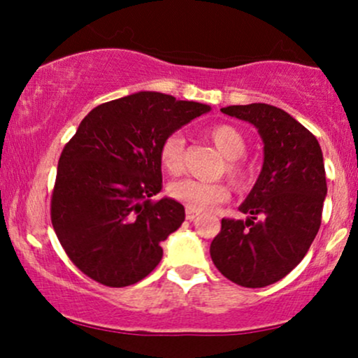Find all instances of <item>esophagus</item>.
I'll return each instance as SVG.
<instances>
[{
    "label": "esophagus",
    "mask_w": 358,
    "mask_h": 358,
    "mask_svg": "<svg viewBox=\"0 0 358 358\" xmlns=\"http://www.w3.org/2000/svg\"><path fill=\"white\" fill-rule=\"evenodd\" d=\"M199 210H192V208H187V220H193L196 215H199Z\"/></svg>",
    "instance_id": "obj_1"
}]
</instances>
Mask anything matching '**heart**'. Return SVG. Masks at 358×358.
I'll use <instances>...</instances> for the list:
<instances>
[{"label":"heart","instance_id":"b5f03b06","mask_svg":"<svg viewBox=\"0 0 358 358\" xmlns=\"http://www.w3.org/2000/svg\"><path fill=\"white\" fill-rule=\"evenodd\" d=\"M205 134L213 143V146L220 151V155L227 158L224 171L234 187H248L252 182L254 171L250 163L242 156L245 153V139L241 131L227 122H217V124L208 126L205 129ZM183 153L185 139L182 134H170L163 139L162 146H159V165L168 175H180L183 170ZM168 195L192 210H207V208L225 202L231 195V190L222 182L205 183L193 178H183L168 187Z\"/></svg>","mask_w":358,"mask_h":358}]
</instances>
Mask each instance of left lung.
<instances>
[{
    "mask_svg": "<svg viewBox=\"0 0 358 358\" xmlns=\"http://www.w3.org/2000/svg\"><path fill=\"white\" fill-rule=\"evenodd\" d=\"M222 113L257 127L264 165L239 207L249 219H222L210 257L236 285L264 287L296 268L318 234L327 196L322 148L305 126L274 106H227Z\"/></svg>",
    "mask_w": 358,
    "mask_h": 358,
    "instance_id": "obj_1",
    "label": "left lung"
}]
</instances>
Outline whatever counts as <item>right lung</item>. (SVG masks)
Masks as SVG:
<instances>
[{"instance_id": "obj_1", "label": "right lung", "mask_w": 358, "mask_h": 358, "mask_svg": "<svg viewBox=\"0 0 358 358\" xmlns=\"http://www.w3.org/2000/svg\"><path fill=\"white\" fill-rule=\"evenodd\" d=\"M210 108L159 92H138L94 108L64 146L50 219L62 248L85 276L109 287L145 279L162 242L185 220L162 190L163 139Z\"/></svg>"}]
</instances>
